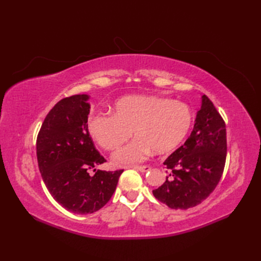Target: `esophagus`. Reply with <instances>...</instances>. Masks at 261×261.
<instances>
[{"instance_id":"obj_1","label":"esophagus","mask_w":261,"mask_h":261,"mask_svg":"<svg viewBox=\"0 0 261 261\" xmlns=\"http://www.w3.org/2000/svg\"><path fill=\"white\" fill-rule=\"evenodd\" d=\"M133 169H135L137 171H140V172H147L149 171L150 169H151V167L150 165H133V167H130Z\"/></svg>"}]
</instances>
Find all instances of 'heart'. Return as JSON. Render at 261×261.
Here are the masks:
<instances>
[{
	"mask_svg": "<svg viewBox=\"0 0 261 261\" xmlns=\"http://www.w3.org/2000/svg\"><path fill=\"white\" fill-rule=\"evenodd\" d=\"M192 124L193 112L184 102L143 94L118 99L114 114L99 112L88 118L92 138L109 151L120 148L134 132L136 139L113 156L120 164L144 161L151 150L171 151L184 140Z\"/></svg>",
	"mask_w": 261,
	"mask_h": 261,
	"instance_id": "obj_1",
	"label": "heart"
}]
</instances>
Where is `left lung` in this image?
<instances>
[{
  "instance_id": "obj_1",
  "label": "left lung",
  "mask_w": 261,
  "mask_h": 261,
  "mask_svg": "<svg viewBox=\"0 0 261 261\" xmlns=\"http://www.w3.org/2000/svg\"><path fill=\"white\" fill-rule=\"evenodd\" d=\"M226 149L225 122L203 94L191 136L163 162L169 176L153 189V196L172 209L185 210L201 203L223 174Z\"/></svg>"
}]
</instances>
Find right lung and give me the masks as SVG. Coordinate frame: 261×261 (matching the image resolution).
Instances as JSON below:
<instances>
[{"mask_svg": "<svg viewBox=\"0 0 261 261\" xmlns=\"http://www.w3.org/2000/svg\"><path fill=\"white\" fill-rule=\"evenodd\" d=\"M87 94L60 100L46 114L37 136L39 170L62 207L80 215L98 211L111 199L124 170L101 171L105 163L88 130ZM92 169L94 176H90Z\"/></svg>", "mask_w": 261, "mask_h": 261, "instance_id": "add662e5", "label": "right lung"}]
</instances>
